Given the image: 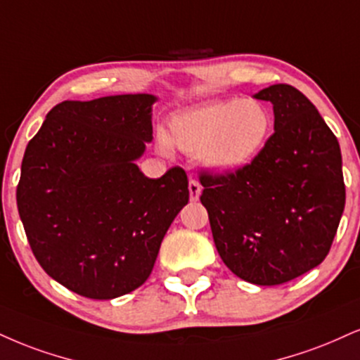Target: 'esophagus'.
<instances>
[{
    "instance_id": "1",
    "label": "esophagus",
    "mask_w": 360,
    "mask_h": 360,
    "mask_svg": "<svg viewBox=\"0 0 360 360\" xmlns=\"http://www.w3.org/2000/svg\"><path fill=\"white\" fill-rule=\"evenodd\" d=\"M199 196H201V184H199V181L191 179L189 181V198H191V201H198Z\"/></svg>"
}]
</instances>
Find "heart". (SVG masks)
<instances>
[{"mask_svg": "<svg viewBox=\"0 0 360 360\" xmlns=\"http://www.w3.org/2000/svg\"><path fill=\"white\" fill-rule=\"evenodd\" d=\"M270 110L253 98L207 102L177 112L171 119L173 142L189 154H201L216 171H236L253 161L270 137ZM162 153L172 147L166 132H158Z\"/></svg>", "mask_w": 360, "mask_h": 360, "instance_id": "1", "label": "heart"}]
</instances>
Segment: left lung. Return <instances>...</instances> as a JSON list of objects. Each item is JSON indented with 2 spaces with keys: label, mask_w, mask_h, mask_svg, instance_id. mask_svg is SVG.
<instances>
[{
  "label": "left lung",
  "mask_w": 360,
  "mask_h": 360,
  "mask_svg": "<svg viewBox=\"0 0 360 360\" xmlns=\"http://www.w3.org/2000/svg\"><path fill=\"white\" fill-rule=\"evenodd\" d=\"M275 132L245 167L201 172V202L219 257L241 280L280 285L326 259L345 206L337 137L300 90L276 84Z\"/></svg>",
  "instance_id": "obj_1"
}]
</instances>
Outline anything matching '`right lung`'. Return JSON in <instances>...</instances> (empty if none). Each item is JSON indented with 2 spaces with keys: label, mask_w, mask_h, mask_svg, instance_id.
<instances>
[{
  "label": "right lung",
  "mask_w": 360,
  "mask_h": 360,
  "mask_svg": "<svg viewBox=\"0 0 360 360\" xmlns=\"http://www.w3.org/2000/svg\"><path fill=\"white\" fill-rule=\"evenodd\" d=\"M154 102L149 94L65 101L25 150L16 205L28 243L43 270L82 297L141 287L189 201L183 167L149 179L136 164L153 141Z\"/></svg>",
  "instance_id": "1"
}]
</instances>
